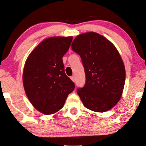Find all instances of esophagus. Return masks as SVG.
<instances>
[{
    "instance_id": "obj_1",
    "label": "esophagus",
    "mask_w": 146,
    "mask_h": 146,
    "mask_svg": "<svg viewBox=\"0 0 146 146\" xmlns=\"http://www.w3.org/2000/svg\"><path fill=\"white\" fill-rule=\"evenodd\" d=\"M70 79L72 80V82H75V77H74V76H71V77H70Z\"/></svg>"
}]
</instances>
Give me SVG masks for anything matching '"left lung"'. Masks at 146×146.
<instances>
[{"mask_svg":"<svg viewBox=\"0 0 146 146\" xmlns=\"http://www.w3.org/2000/svg\"><path fill=\"white\" fill-rule=\"evenodd\" d=\"M72 50L80 55L86 82L78 94L86 108L103 113L117 104L125 80V66L116 47L95 32L82 33L72 43Z\"/></svg>","mask_w":146,"mask_h":146,"instance_id":"left-lung-1","label":"left lung"}]
</instances>
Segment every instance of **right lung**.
Listing matches in <instances>:
<instances>
[{
    "label": "right lung",
    "mask_w": 146,
    "mask_h": 146,
    "mask_svg": "<svg viewBox=\"0 0 146 146\" xmlns=\"http://www.w3.org/2000/svg\"><path fill=\"white\" fill-rule=\"evenodd\" d=\"M72 37H52L31 52L23 70L25 92L33 106L40 113L51 114L63 107L75 88L66 75L63 57L68 50Z\"/></svg>",
    "instance_id": "obj_1"
}]
</instances>
